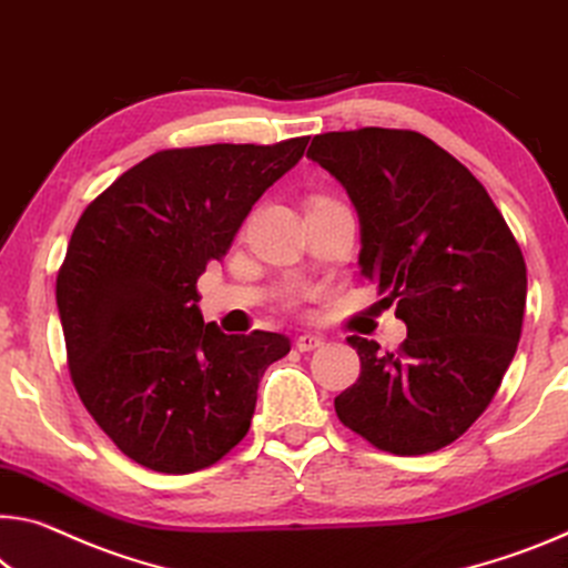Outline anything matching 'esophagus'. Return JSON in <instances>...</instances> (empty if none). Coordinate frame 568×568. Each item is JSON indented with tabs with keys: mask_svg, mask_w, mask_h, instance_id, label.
Returning a JSON list of instances; mask_svg holds the SVG:
<instances>
[{
	"mask_svg": "<svg viewBox=\"0 0 568 568\" xmlns=\"http://www.w3.org/2000/svg\"><path fill=\"white\" fill-rule=\"evenodd\" d=\"M321 344H323V336H318V333H303V336L295 338V348H298L301 354H305V351L318 348Z\"/></svg>",
	"mask_w": 568,
	"mask_h": 568,
	"instance_id": "34e87169",
	"label": "esophagus"
}]
</instances>
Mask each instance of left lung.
Returning a JSON list of instances; mask_svg holds the SVG:
<instances>
[{"instance_id": "obj_1", "label": "left lung", "mask_w": 568, "mask_h": 568, "mask_svg": "<svg viewBox=\"0 0 568 568\" xmlns=\"http://www.w3.org/2000/svg\"><path fill=\"white\" fill-rule=\"evenodd\" d=\"M308 159L346 189L362 227L358 267L407 323L399 354L351 336L362 358L336 397L348 429L394 455L455 443L516 356L526 263L485 186L414 131H333Z\"/></svg>"}]
</instances>
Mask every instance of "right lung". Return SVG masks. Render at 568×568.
Segmentation results:
<instances>
[{
    "mask_svg": "<svg viewBox=\"0 0 568 568\" xmlns=\"http://www.w3.org/2000/svg\"><path fill=\"white\" fill-rule=\"evenodd\" d=\"M305 146L308 136L159 151L78 220L55 291L70 376L133 463L194 473L247 435L260 379L291 341L204 323L196 281Z\"/></svg>",
    "mask_w": 568,
    "mask_h": 568,
    "instance_id": "obj_1",
    "label": "right lung"
}]
</instances>
